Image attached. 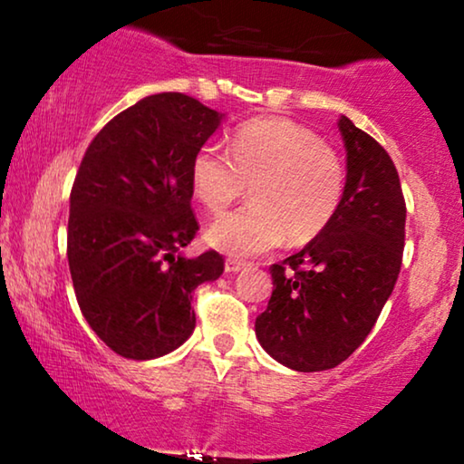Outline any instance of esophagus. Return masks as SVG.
Returning a JSON list of instances; mask_svg holds the SVG:
<instances>
[{
    "label": "esophagus",
    "mask_w": 464,
    "mask_h": 464,
    "mask_svg": "<svg viewBox=\"0 0 464 464\" xmlns=\"http://www.w3.org/2000/svg\"><path fill=\"white\" fill-rule=\"evenodd\" d=\"M240 268H245L243 259H237V257H227L226 259V272H230V275H234V272H238Z\"/></svg>",
    "instance_id": "obj_1"
}]
</instances>
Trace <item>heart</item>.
I'll return each instance as SVG.
<instances>
[{
	"instance_id": "b5f03b06",
	"label": "heart",
	"mask_w": 464,
	"mask_h": 464,
	"mask_svg": "<svg viewBox=\"0 0 464 464\" xmlns=\"http://www.w3.org/2000/svg\"><path fill=\"white\" fill-rule=\"evenodd\" d=\"M196 200L208 213L226 211L249 186L251 205L208 227L215 249L259 256L287 238L306 245L332 224L344 198V162L332 145L287 118L249 120L234 130L230 151L205 143L189 164Z\"/></svg>"
}]
</instances>
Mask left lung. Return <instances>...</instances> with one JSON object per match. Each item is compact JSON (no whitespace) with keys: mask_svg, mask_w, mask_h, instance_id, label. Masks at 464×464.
I'll return each mask as SVG.
<instances>
[{"mask_svg":"<svg viewBox=\"0 0 464 464\" xmlns=\"http://www.w3.org/2000/svg\"><path fill=\"white\" fill-rule=\"evenodd\" d=\"M344 198L327 230L272 264L270 302L256 319L264 351L295 372L332 370L376 325L401 270L405 198L395 162L346 116Z\"/></svg>","mask_w":464,"mask_h":464,"instance_id":"obj_1","label":"left lung"}]
</instances>
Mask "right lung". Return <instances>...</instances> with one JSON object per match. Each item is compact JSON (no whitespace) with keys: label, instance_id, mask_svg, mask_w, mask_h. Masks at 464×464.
Wrapping results in <instances>:
<instances>
[{"label":"right lung","instance_id":"obj_1","mask_svg":"<svg viewBox=\"0 0 464 464\" xmlns=\"http://www.w3.org/2000/svg\"><path fill=\"white\" fill-rule=\"evenodd\" d=\"M219 113L183 92L145 97L97 132L69 196L67 259L80 310L120 357H162L189 338L192 294L224 257L177 256L198 232L189 164Z\"/></svg>","mask_w":464,"mask_h":464}]
</instances>
